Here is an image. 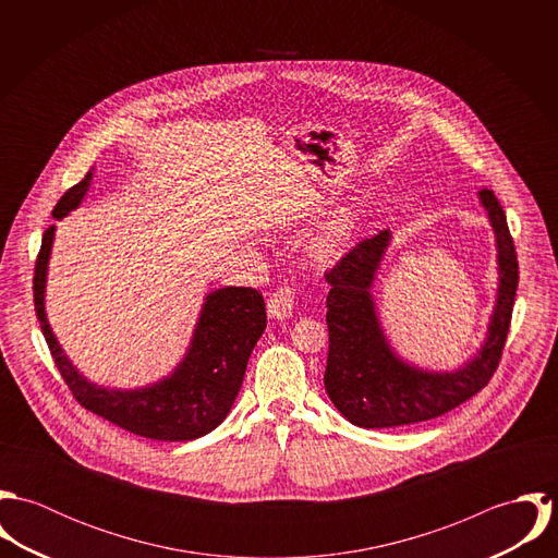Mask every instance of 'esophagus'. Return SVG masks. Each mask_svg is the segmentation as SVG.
I'll return each instance as SVG.
<instances>
[{
  "label": "esophagus",
  "mask_w": 558,
  "mask_h": 558,
  "mask_svg": "<svg viewBox=\"0 0 558 558\" xmlns=\"http://www.w3.org/2000/svg\"><path fill=\"white\" fill-rule=\"evenodd\" d=\"M294 290L290 286H281L270 299H268V316L275 319L292 318L294 312Z\"/></svg>",
  "instance_id": "obj_1"
}]
</instances>
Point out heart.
<instances>
[{
  "instance_id": "heart-1",
  "label": "heart",
  "mask_w": 558,
  "mask_h": 558,
  "mask_svg": "<svg viewBox=\"0 0 558 558\" xmlns=\"http://www.w3.org/2000/svg\"><path fill=\"white\" fill-rule=\"evenodd\" d=\"M354 219H356V208H345L343 213H339L337 217H332L318 234L312 240L310 246V257L314 264L326 266L332 259L339 257V253L343 251V246L348 244V239L352 234L354 228Z\"/></svg>"
}]
</instances>
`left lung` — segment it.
I'll list each match as a JSON object with an SVG mask.
<instances>
[{
    "label": "left lung",
    "instance_id": "1",
    "mask_svg": "<svg viewBox=\"0 0 558 558\" xmlns=\"http://www.w3.org/2000/svg\"><path fill=\"white\" fill-rule=\"evenodd\" d=\"M496 239L498 292L487 335L477 354L456 372H427L399 359L385 337L374 303V281L389 248L391 232L352 246L324 277L328 361L324 387L335 408L367 429L436 418L478 393L494 376L518 288V257L502 206L492 191H478Z\"/></svg>",
    "mask_w": 558,
    "mask_h": 558
}]
</instances>
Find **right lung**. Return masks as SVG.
I'll list each match as a JSON object with an SVG mask.
<instances>
[{
    "label": "right lung",
    "instance_id": "obj_1",
    "mask_svg": "<svg viewBox=\"0 0 558 558\" xmlns=\"http://www.w3.org/2000/svg\"><path fill=\"white\" fill-rule=\"evenodd\" d=\"M92 175L89 169L80 184L62 195L53 208V219L60 221L80 206L92 184ZM53 236L56 226L45 232L36 259L34 307L51 356L75 399L118 427L153 440L184 442L213 432L232 410L248 356L266 328L262 294L253 288H221L210 292L204 299L189 350L169 376L131 391L98 387L71 363L47 319L45 288Z\"/></svg>",
    "mask_w": 558,
    "mask_h": 558
}]
</instances>
